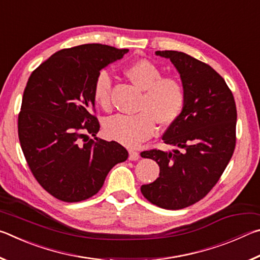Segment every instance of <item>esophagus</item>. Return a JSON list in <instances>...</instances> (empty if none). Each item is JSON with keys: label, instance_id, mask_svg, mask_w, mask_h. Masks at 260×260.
Wrapping results in <instances>:
<instances>
[{"label": "esophagus", "instance_id": "34e87169", "mask_svg": "<svg viewBox=\"0 0 260 260\" xmlns=\"http://www.w3.org/2000/svg\"><path fill=\"white\" fill-rule=\"evenodd\" d=\"M129 160H138L140 158V153L138 151H134V150H129Z\"/></svg>", "mask_w": 260, "mask_h": 260}]
</instances>
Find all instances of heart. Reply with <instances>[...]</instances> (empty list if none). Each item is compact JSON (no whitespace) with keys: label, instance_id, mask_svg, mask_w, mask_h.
I'll use <instances>...</instances> for the list:
<instances>
[{"label":"heart","instance_id":"obj_1","mask_svg":"<svg viewBox=\"0 0 260 260\" xmlns=\"http://www.w3.org/2000/svg\"><path fill=\"white\" fill-rule=\"evenodd\" d=\"M125 74L135 87L144 91L138 109L140 113L109 118L104 122V133L126 147L136 148L153 135L156 122L166 126L178 119L186 103V93L177 79L162 78L160 70L150 60L134 61L126 68ZM111 87L110 74L101 71L93 88V99L101 108H110Z\"/></svg>","mask_w":260,"mask_h":260}]
</instances>
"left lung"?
Wrapping results in <instances>:
<instances>
[{
    "mask_svg": "<svg viewBox=\"0 0 260 260\" xmlns=\"http://www.w3.org/2000/svg\"><path fill=\"white\" fill-rule=\"evenodd\" d=\"M178 70L186 103L162 135L172 151L141 152L159 165V177L141 192L159 208L179 210L206 196L225 171L235 149L236 105L222 77L210 65L181 51H156Z\"/></svg>",
    "mask_w": 260,
    "mask_h": 260,
    "instance_id": "left-lung-1",
    "label": "left lung"
}]
</instances>
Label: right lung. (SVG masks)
Returning <instances> with one entry per match:
<instances>
[{
  "instance_id": "1",
  "label": "right lung",
  "mask_w": 260,
  "mask_h": 260,
  "mask_svg": "<svg viewBox=\"0 0 260 260\" xmlns=\"http://www.w3.org/2000/svg\"><path fill=\"white\" fill-rule=\"evenodd\" d=\"M127 51L100 43L68 48L30 74L18 116L19 142L34 178L56 199L73 203L94 196L110 170L128 157L116 141L96 138L100 122L93 114L96 77Z\"/></svg>"
}]
</instances>
